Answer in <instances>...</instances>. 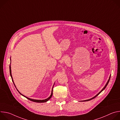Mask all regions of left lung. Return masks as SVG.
Wrapping results in <instances>:
<instances>
[{
	"label": "left lung",
	"instance_id": "8db88e82",
	"mask_svg": "<svg viewBox=\"0 0 120 120\" xmlns=\"http://www.w3.org/2000/svg\"><path fill=\"white\" fill-rule=\"evenodd\" d=\"M110 77H111V75H110V77H109V79H108V81H107V83H106V84H105V87L102 88V89L98 94H97L95 96H94V97H93V98H91V99H88V100H84V101H90V100H92V99H94V98H95L97 96H98L102 91H104L105 89V88H106V87L107 86V85H108V83H109V81H110Z\"/></svg>",
	"mask_w": 120,
	"mask_h": 120
}]
</instances>
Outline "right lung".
Masks as SVG:
<instances>
[{
	"label": "right lung",
	"mask_w": 120,
	"mask_h": 120,
	"mask_svg": "<svg viewBox=\"0 0 120 120\" xmlns=\"http://www.w3.org/2000/svg\"><path fill=\"white\" fill-rule=\"evenodd\" d=\"M10 60H11V59H10ZM9 71H10V76H11V78H12V81H13V83H14V85H15V83H14V81H13V80L12 76V75H11V66H10V65H9ZM54 85H53V86L52 90V92H51V94L50 96L48 98H47V99H45V100H35V99H31V98H28V97H26V96H24V95H23L22 94H21V93L19 91V90L16 89V87H15V88H16V90H18V91L19 92V93L20 94H21V95H23V96H24V97H25L27 99H28V100H30V101H34V102H46V101H48V100H49L51 98V97L52 96V95H53V89Z\"/></svg>",
	"instance_id": "obj_1"
}]
</instances>
